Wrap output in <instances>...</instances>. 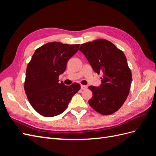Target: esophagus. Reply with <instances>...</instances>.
Wrapping results in <instances>:
<instances>
[{"label":"esophagus","instance_id":"1","mask_svg":"<svg viewBox=\"0 0 156 156\" xmlns=\"http://www.w3.org/2000/svg\"><path fill=\"white\" fill-rule=\"evenodd\" d=\"M81 88L82 90H85V89H87L88 88V87L86 86V85H83V84H81Z\"/></svg>","mask_w":156,"mask_h":156}]
</instances>
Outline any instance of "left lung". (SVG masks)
I'll list each match as a JSON object with an SVG mask.
<instances>
[{
	"instance_id": "left-lung-1",
	"label": "left lung",
	"mask_w": 156,
	"mask_h": 156,
	"mask_svg": "<svg viewBox=\"0 0 156 156\" xmlns=\"http://www.w3.org/2000/svg\"><path fill=\"white\" fill-rule=\"evenodd\" d=\"M79 50L94 72L103 75L100 87H88L93 94L89 105L101 115L112 114L123 105L131 87V72L125 55L104 39L83 44Z\"/></svg>"
}]
</instances>
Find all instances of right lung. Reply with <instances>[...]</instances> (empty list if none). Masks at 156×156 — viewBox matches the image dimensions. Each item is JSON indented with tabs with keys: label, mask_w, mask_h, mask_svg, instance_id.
Instances as JSON below:
<instances>
[{
	"label": "right lung",
	"mask_w": 156,
	"mask_h": 156,
	"mask_svg": "<svg viewBox=\"0 0 156 156\" xmlns=\"http://www.w3.org/2000/svg\"><path fill=\"white\" fill-rule=\"evenodd\" d=\"M79 48V44L49 42L32 55L27 65L24 88L30 105L41 115L52 117L62 113L81 88L77 83L70 86L58 83L59 75Z\"/></svg>",
	"instance_id": "obj_1"
}]
</instances>
